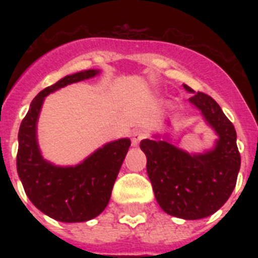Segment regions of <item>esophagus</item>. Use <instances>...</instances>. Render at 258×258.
<instances>
[{
  "label": "esophagus",
  "mask_w": 258,
  "mask_h": 258,
  "mask_svg": "<svg viewBox=\"0 0 258 258\" xmlns=\"http://www.w3.org/2000/svg\"><path fill=\"white\" fill-rule=\"evenodd\" d=\"M146 138V131L143 128H135L133 130V133H131V143L133 146H138L139 145V142L142 139H145Z\"/></svg>",
  "instance_id": "obj_1"
}]
</instances>
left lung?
Returning <instances> with one entry per match:
<instances>
[{"label":"left lung","instance_id":"1","mask_svg":"<svg viewBox=\"0 0 258 258\" xmlns=\"http://www.w3.org/2000/svg\"><path fill=\"white\" fill-rule=\"evenodd\" d=\"M184 89L192 92L183 84ZM216 130V149L202 155H190L165 141L141 142L147 157V174L158 204L167 214L183 220L212 216L228 201L236 186L241 157L234 125L217 101L204 92L190 97Z\"/></svg>","mask_w":258,"mask_h":258}]
</instances>
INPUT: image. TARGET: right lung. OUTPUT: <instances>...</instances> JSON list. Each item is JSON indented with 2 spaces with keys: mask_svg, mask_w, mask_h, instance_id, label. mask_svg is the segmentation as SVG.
<instances>
[{
  "mask_svg": "<svg viewBox=\"0 0 258 258\" xmlns=\"http://www.w3.org/2000/svg\"><path fill=\"white\" fill-rule=\"evenodd\" d=\"M96 74L97 71L89 70L68 75L42 89L32 101L18 131L17 171L26 196L38 210L61 222H84L104 210L131 145L130 139L111 142L75 167H57L42 159L36 141V123L44 97Z\"/></svg>",
  "mask_w": 258,
  "mask_h": 258,
  "instance_id": "1",
  "label": "right lung"
}]
</instances>
